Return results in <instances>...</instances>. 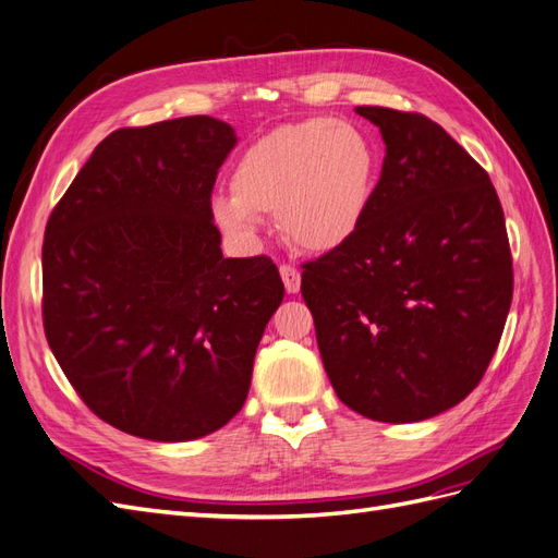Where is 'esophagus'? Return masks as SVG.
<instances>
[{"label":"esophagus","mask_w":558,"mask_h":558,"mask_svg":"<svg viewBox=\"0 0 558 558\" xmlns=\"http://www.w3.org/2000/svg\"><path fill=\"white\" fill-rule=\"evenodd\" d=\"M279 272H281L286 291L295 295L300 291V269H295L293 265H281Z\"/></svg>","instance_id":"esophagus-1"}]
</instances>
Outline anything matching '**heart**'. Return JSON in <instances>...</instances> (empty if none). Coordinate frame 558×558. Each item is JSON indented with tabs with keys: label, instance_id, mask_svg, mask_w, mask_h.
Listing matches in <instances>:
<instances>
[{
	"label": "heart",
	"instance_id": "1",
	"mask_svg": "<svg viewBox=\"0 0 558 558\" xmlns=\"http://www.w3.org/2000/svg\"><path fill=\"white\" fill-rule=\"evenodd\" d=\"M377 150L347 121L307 118L253 142L230 174V193L211 199L216 226L253 244L260 214H275L283 238L310 253H330L361 230L377 189Z\"/></svg>",
	"mask_w": 558,
	"mask_h": 558
}]
</instances>
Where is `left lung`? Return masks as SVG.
<instances>
[{
    "mask_svg": "<svg viewBox=\"0 0 558 558\" xmlns=\"http://www.w3.org/2000/svg\"><path fill=\"white\" fill-rule=\"evenodd\" d=\"M386 144L365 221L305 265L328 379L384 424L442 414L492 363L512 302L500 199L463 146L421 113L356 107Z\"/></svg>",
    "mask_w": 558,
    "mask_h": 558,
    "instance_id": "obj_1",
    "label": "left lung"
}]
</instances>
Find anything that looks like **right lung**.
Returning a JSON list of instances; mask_svg holds the SVG:
<instances>
[{"mask_svg": "<svg viewBox=\"0 0 558 558\" xmlns=\"http://www.w3.org/2000/svg\"><path fill=\"white\" fill-rule=\"evenodd\" d=\"M232 125L189 116L116 130L44 238V328L83 402L154 442L205 437L242 410L277 265L223 258L211 189Z\"/></svg>", "mask_w": 558, "mask_h": 558, "instance_id": "right-lung-1", "label": "right lung"}]
</instances>
